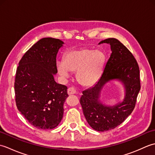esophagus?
Listing matches in <instances>:
<instances>
[{
    "mask_svg": "<svg viewBox=\"0 0 155 155\" xmlns=\"http://www.w3.org/2000/svg\"><path fill=\"white\" fill-rule=\"evenodd\" d=\"M67 93H68V95L73 94L77 93V91H76V89H75L74 87H70V88H68Z\"/></svg>",
    "mask_w": 155,
    "mask_h": 155,
    "instance_id": "34e87169",
    "label": "esophagus"
}]
</instances>
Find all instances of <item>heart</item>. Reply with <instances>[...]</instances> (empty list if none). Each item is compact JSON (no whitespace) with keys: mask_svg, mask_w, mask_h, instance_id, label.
Segmentation results:
<instances>
[{"mask_svg":"<svg viewBox=\"0 0 155 155\" xmlns=\"http://www.w3.org/2000/svg\"><path fill=\"white\" fill-rule=\"evenodd\" d=\"M107 62V55L103 51L94 48H84L67 52L64 63L57 62L58 74L68 78L70 72H77V79L83 86H91L99 79Z\"/></svg>","mask_w":155,"mask_h":155,"instance_id":"heart-1","label":"heart"}]
</instances>
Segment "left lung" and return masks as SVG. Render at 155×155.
<instances>
[{
    "mask_svg": "<svg viewBox=\"0 0 155 155\" xmlns=\"http://www.w3.org/2000/svg\"><path fill=\"white\" fill-rule=\"evenodd\" d=\"M110 45L112 53L99 80L83 91L80 103L88 124L97 131H107L120 125L132 113L140 89V71L136 59L129 50L116 38H110L98 45ZM118 80L124 84L125 98L114 106H107L99 98L101 90L108 81Z\"/></svg>",
    "mask_w": 155,
    "mask_h": 155,
    "instance_id": "8db88e82",
    "label": "left lung"
}]
</instances>
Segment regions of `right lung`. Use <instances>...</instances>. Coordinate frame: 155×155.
<instances>
[{"mask_svg":"<svg viewBox=\"0 0 155 155\" xmlns=\"http://www.w3.org/2000/svg\"><path fill=\"white\" fill-rule=\"evenodd\" d=\"M63 44L57 38L41 39L23 55L16 69V107L29 123L40 129H52L63 117L67 87L54 78L56 58Z\"/></svg>","mask_w":155,"mask_h":155,"instance_id":"add662e5","label":"right lung"}]
</instances>
